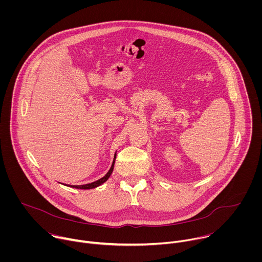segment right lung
Returning a JSON list of instances; mask_svg holds the SVG:
<instances>
[{
    "mask_svg": "<svg viewBox=\"0 0 262 262\" xmlns=\"http://www.w3.org/2000/svg\"><path fill=\"white\" fill-rule=\"evenodd\" d=\"M115 160H116V155H115V158H114L113 164H112V166H111V169L108 170V172H107V173H106L102 178H100V179H98V180H96V181H94V182L88 183V184H83V185H72V188H74V189H82V190H90V189H94V188H96V186H98V185L102 184L103 182H105V181L108 179V177L111 176L112 172H113L114 164H115Z\"/></svg>",
    "mask_w": 262,
    "mask_h": 262,
    "instance_id": "obj_1",
    "label": "right lung"
}]
</instances>
